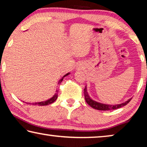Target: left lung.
<instances>
[{
  "label": "left lung",
  "mask_w": 147,
  "mask_h": 147,
  "mask_svg": "<svg viewBox=\"0 0 147 147\" xmlns=\"http://www.w3.org/2000/svg\"><path fill=\"white\" fill-rule=\"evenodd\" d=\"M84 96H85V100L86 102L88 103L89 106L92 108L98 109V110H102V111H108V110H113V109H116L118 108H120L121 107L125 106L131 100V98L128 99V100H126L125 102L115 104V105H112V104H102L100 102H98L93 100V99L91 98L89 96V94L88 93V90H87V88L86 86L85 89L84 90Z\"/></svg>",
  "instance_id": "8db88e82"
}]
</instances>
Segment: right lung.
Wrapping results in <instances>:
<instances>
[{
    "mask_svg": "<svg viewBox=\"0 0 147 147\" xmlns=\"http://www.w3.org/2000/svg\"><path fill=\"white\" fill-rule=\"evenodd\" d=\"M69 74H70V73H67L66 74H65V75L63 77H62V78L60 80H59L58 84H61V82L63 81L64 77H65V76H67V75H69ZM56 93L54 94V95L53 96V97L51 98L50 99H48V100H47L45 101H41V102H34V103H32V104L31 103L26 102V104H32V105H35V106H47V105H49V104H51L52 103H53L54 101L56 100L57 98H58V89H56Z\"/></svg>",
    "mask_w": 147,
    "mask_h": 147,
    "instance_id": "obj_1",
    "label": "right lung"
}]
</instances>
